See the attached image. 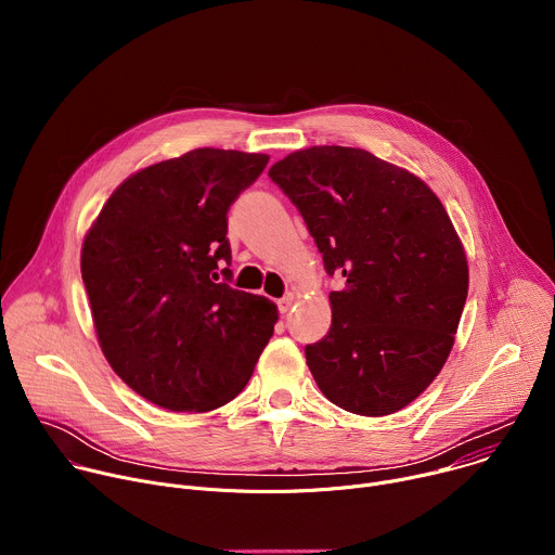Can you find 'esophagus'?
<instances>
[{"mask_svg": "<svg viewBox=\"0 0 555 555\" xmlns=\"http://www.w3.org/2000/svg\"><path fill=\"white\" fill-rule=\"evenodd\" d=\"M296 298H298V294H296V292H287V294L279 300V309H281V313H287V311L296 305Z\"/></svg>", "mask_w": 555, "mask_h": 555, "instance_id": "esophagus-1", "label": "esophagus"}]
</instances>
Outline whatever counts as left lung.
I'll list each match as a JSON object with an SVG mask.
<instances>
[{
  "instance_id": "obj_1",
  "label": "left lung",
  "mask_w": 555,
  "mask_h": 555,
  "mask_svg": "<svg viewBox=\"0 0 555 555\" xmlns=\"http://www.w3.org/2000/svg\"><path fill=\"white\" fill-rule=\"evenodd\" d=\"M300 210L330 276V334L305 347L336 406L398 413L446 364L467 296V259L439 197L413 173L353 146H309L270 173Z\"/></svg>"
}]
</instances>
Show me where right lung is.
I'll return each mask as SVG.
<instances>
[{
    "label": "right lung",
    "mask_w": 555,
    "mask_h": 555,
    "mask_svg": "<svg viewBox=\"0 0 555 555\" xmlns=\"http://www.w3.org/2000/svg\"><path fill=\"white\" fill-rule=\"evenodd\" d=\"M266 153L193 149L127 178L86 234L81 274L99 345L151 404L215 411L244 390L279 311L228 285V208ZM224 281L219 282L216 270Z\"/></svg>",
    "instance_id": "add662e5"
}]
</instances>
